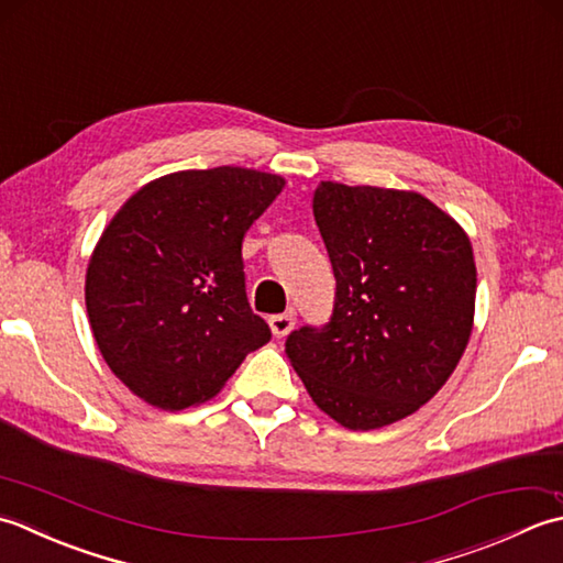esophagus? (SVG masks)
I'll use <instances>...</instances> for the list:
<instances>
[{
	"label": "esophagus",
	"instance_id": "esophagus-1",
	"mask_svg": "<svg viewBox=\"0 0 563 563\" xmlns=\"http://www.w3.org/2000/svg\"><path fill=\"white\" fill-rule=\"evenodd\" d=\"M294 325H296V320L291 313H279V316L269 318V328H272L274 338H286L294 330Z\"/></svg>",
	"mask_w": 563,
	"mask_h": 563
}]
</instances>
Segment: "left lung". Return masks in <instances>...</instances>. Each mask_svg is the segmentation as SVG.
Masks as SVG:
<instances>
[{"label": "left lung", "instance_id": "8db88e82", "mask_svg": "<svg viewBox=\"0 0 563 563\" xmlns=\"http://www.w3.org/2000/svg\"><path fill=\"white\" fill-rule=\"evenodd\" d=\"M313 216L335 272V308L323 330H294L284 352L325 416L347 430L386 428L426 406L468 345L472 240L406 189L320 181Z\"/></svg>", "mask_w": 563, "mask_h": 563}]
</instances>
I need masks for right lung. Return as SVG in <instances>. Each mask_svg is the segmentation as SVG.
<instances>
[{
  "mask_svg": "<svg viewBox=\"0 0 563 563\" xmlns=\"http://www.w3.org/2000/svg\"><path fill=\"white\" fill-rule=\"evenodd\" d=\"M286 179L250 167L179 169L137 189L89 255L85 303L113 376L145 404L211 400L272 332L250 311L247 228Z\"/></svg>",
  "mask_w": 563,
  "mask_h": 563,
  "instance_id": "1",
  "label": "right lung"
}]
</instances>
